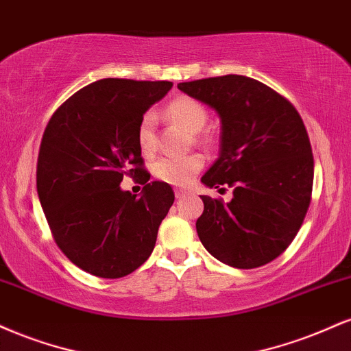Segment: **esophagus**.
Here are the masks:
<instances>
[{
  "label": "esophagus",
  "mask_w": 351,
  "mask_h": 351,
  "mask_svg": "<svg viewBox=\"0 0 351 351\" xmlns=\"http://www.w3.org/2000/svg\"><path fill=\"white\" fill-rule=\"evenodd\" d=\"M185 195H187V192L180 191V189H176V199H184Z\"/></svg>",
  "instance_id": "obj_1"
}]
</instances>
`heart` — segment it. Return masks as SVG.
<instances>
[{
    "label": "heart",
    "mask_w": 351,
    "mask_h": 351,
    "mask_svg": "<svg viewBox=\"0 0 351 351\" xmlns=\"http://www.w3.org/2000/svg\"><path fill=\"white\" fill-rule=\"evenodd\" d=\"M166 117L172 121L180 123L193 133H199L207 125L208 111L195 98L179 97L167 103ZM136 138L143 154L149 156L158 149V118L152 111H146L139 118ZM197 139L204 141V136L197 134ZM202 167H204V156L197 152L187 156H164L152 164V174L166 184L185 187L192 182Z\"/></svg>",
    "instance_id": "b5f03b06"
}]
</instances>
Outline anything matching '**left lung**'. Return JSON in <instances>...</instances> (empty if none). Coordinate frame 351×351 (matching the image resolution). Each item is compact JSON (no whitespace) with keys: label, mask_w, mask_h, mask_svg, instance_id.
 I'll use <instances>...</instances> for the list:
<instances>
[{"label":"left lung","mask_w":351,"mask_h":351,"mask_svg":"<svg viewBox=\"0 0 351 351\" xmlns=\"http://www.w3.org/2000/svg\"><path fill=\"white\" fill-rule=\"evenodd\" d=\"M177 88L221 119L220 156L202 182L233 187L228 204L202 195V245L238 269L267 265L287 250L311 205L314 156L302 118L287 98L250 77H210Z\"/></svg>","instance_id":"left-lung-1"}]
</instances>
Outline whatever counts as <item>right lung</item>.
<instances>
[{
	"mask_svg": "<svg viewBox=\"0 0 351 351\" xmlns=\"http://www.w3.org/2000/svg\"><path fill=\"white\" fill-rule=\"evenodd\" d=\"M171 82L101 78L53 111L37 158V193L53 240L85 273L117 279L151 256L174 191L151 182L136 130ZM123 176L145 184L139 199Z\"/></svg>",
	"mask_w": 351,
	"mask_h": 351,
	"instance_id": "1",
	"label": "right lung"
}]
</instances>
